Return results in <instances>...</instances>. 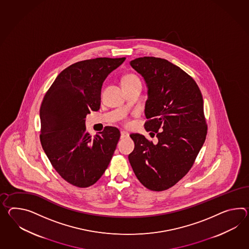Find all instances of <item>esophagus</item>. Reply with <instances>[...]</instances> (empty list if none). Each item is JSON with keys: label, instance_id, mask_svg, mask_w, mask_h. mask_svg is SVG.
<instances>
[{"label": "esophagus", "instance_id": "34e87169", "mask_svg": "<svg viewBox=\"0 0 249 249\" xmlns=\"http://www.w3.org/2000/svg\"><path fill=\"white\" fill-rule=\"evenodd\" d=\"M128 137H129V133L127 132V131L122 130V132H121V138L124 139V138H128Z\"/></svg>", "mask_w": 249, "mask_h": 249}]
</instances>
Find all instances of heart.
<instances>
[{"mask_svg":"<svg viewBox=\"0 0 249 249\" xmlns=\"http://www.w3.org/2000/svg\"><path fill=\"white\" fill-rule=\"evenodd\" d=\"M135 84H141L140 79L133 73L126 74L122 78V85L123 86H128V85H135Z\"/></svg>","mask_w":249,"mask_h":249,"instance_id":"obj_1","label":"heart"}]
</instances>
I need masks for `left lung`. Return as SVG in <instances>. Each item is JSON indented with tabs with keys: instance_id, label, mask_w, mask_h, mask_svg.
<instances>
[{
	"instance_id": "1",
	"label": "left lung",
	"mask_w": 249,
	"mask_h": 249,
	"mask_svg": "<svg viewBox=\"0 0 249 249\" xmlns=\"http://www.w3.org/2000/svg\"><path fill=\"white\" fill-rule=\"evenodd\" d=\"M129 64L146 82L145 128L157 133L158 142L131 134L135 147L128 160L145 187L164 191L188 173L205 141L203 99L195 81L169 61L144 56Z\"/></svg>"
}]
</instances>
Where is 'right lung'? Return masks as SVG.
I'll list each match as a JSON object with an SVG mask.
<instances>
[{
    "mask_svg": "<svg viewBox=\"0 0 249 249\" xmlns=\"http://www.w3.org/2000/svg\"><path fill=\"white\" fill-rule=\"evenodd\" d=\"M125 57L80 61L63 70L43 99L40 142L55 171L67 182L85 188L97 182L109 165L120 130L104 127L91 137L85 118L101 106L104 80Z\"/></svg>",
    "mask_w": 249,
    "mask_h": 249,
    "instance_id": "obj_1",
    "label": "right lung"
}]
</instances>
